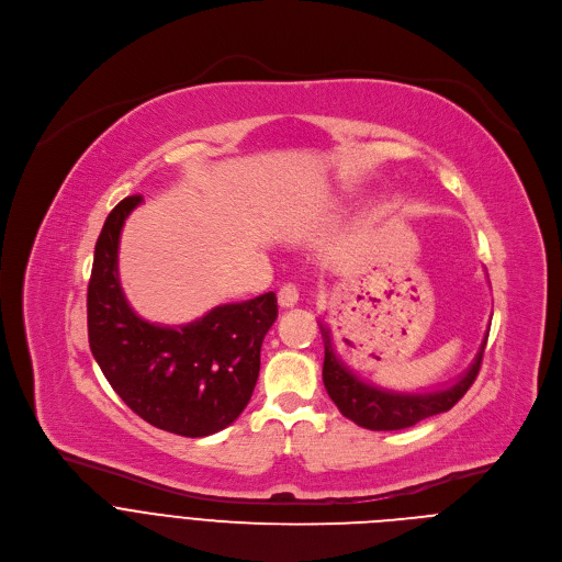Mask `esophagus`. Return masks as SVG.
Wrapping results in <instances>:
<instances>
[{
  "instance_id": "esophagus-1",
  "label": "esophagus",
  "mask_w": 562,
  "mask_h": 562,
  "mask_svg": "<svg viewBox=\"0 0 562 562\" xmlns=\"http://www.w3.org/2000/svg\"><path fill=\"white\" fill-rule=\"evenodd\" d=\"M297 300H300V293H297V286L295 284H282V289L278 291V302H280V306L282 308H291V306H295L297 304Z\"/></svg>"
}]
</instances>
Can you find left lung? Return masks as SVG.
<instances>
[{
  "mask_svg": "<svg viewBox=\"0 0 562 562\" xmlns=\"http://www.w3.org/2000/svg\"><path fill=\"white\" fill-rule=\"evenodd\" d=\"M319 331H323V338H325L323 380L329 397L334 400L345 418L371 431L407 429L418 425L425 418L449 412L473 384L480 371V364H483V353L487 345V338H485L471 367L451 386H445L438 391H425V393H397V391L380 389L360 380L336 353L331 331L323 325H319Z\"/></svg>",
  "mask_w": 562,
  "mask_h": 562,
  "instance_id": "left-lung-1",
  "label": "left lung"
}]
</instances>
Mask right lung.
<instances>
[{"mask_svg":"<svg viewBox=\"0 0 562 562\" xmlns=\"http://www.w3.org/2000/svg\"><path fill=\"white\" fill-rule=\"evenodd\" d=\"M142 195L124 198L98 237L87 293L89 345L104 378L148 425L204 438L245 412L260 375V349L278 317L273 291L211 308L182 327L142 319L124 297L117 249Z\"/></svg>","mask_w":562,"mask_h":562,"instance_id":"right-lung-1","label":"right lung"}]
</instances>
